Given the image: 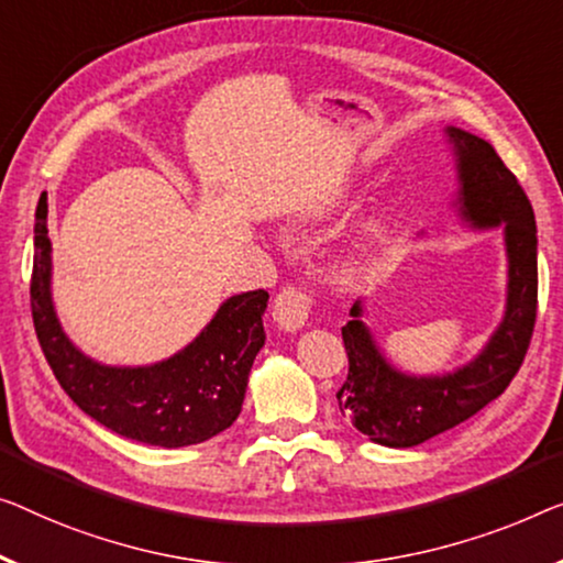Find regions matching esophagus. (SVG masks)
Returning a JSON list of instances; mask_svg holds the SVG:
<instances>
[{
  "instance_id": "obj_1",
  "label": "esophagus",
  "mask_w": 563,
  "mask_h": 563,
  "mask_svg": "<svg viewBox=\"0 0 563 563\" xmlns=\"http://www.w3.org/2000/svg\"><path fill=\"white\" fill-rule=\"evenodd\" d=\"M310 308H313V296L308 290L288 285L278 292L273 303V321L278 323L280 331H298L303 329Z\"/></svg>"
}]
</instances>
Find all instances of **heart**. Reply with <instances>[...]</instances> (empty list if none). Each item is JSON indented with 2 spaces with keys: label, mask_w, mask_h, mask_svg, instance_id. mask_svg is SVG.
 Returning <instances> with one entry per match:
<instances>
[{
  "label": "heart",
  "mask_w": 563,
  "mask_h": 563,
  "mask_svg": "<svg viewBox=\"0 0 563 563\" xmlns=\"http://www.w3.org/2000/svg\"><path fill=\"white\" fill-rule=\"evenodd\" d=\"M349 207H354V197L341 195L339 199H331L323 209H349ZM391 232H394V212H391V209L372 217V220L364 224L362 234H358L354 253H351V260L346 263V275L354 278V275H358V273H366L368 267L376 263V260L387 253V247L391 242Z\"/></svg>",
  "instance_id": "heart-1"
}]
</instances>
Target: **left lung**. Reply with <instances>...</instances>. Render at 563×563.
Returning a JSON list of instances; mask_svg holds the SVG:
<instances>
[{
  "label": "left lung",
  "mask_w": 563,
  "mask_h": 563,
  "mask_svg": "<svg viewBox=\"0 0 563 563\" xmlns=\"http://www.w3.org/2000/svg\"><path fill=\"white\" fill-rule=\"evenodd\" d=\"M444 133L455 151L463 220L477 230L503 224L508 253L506 316L481 354L457 372L409 376L376 349L362 321V300H356L351 321L341 329L349 376L335 399L358 432L387 448H415L498 399L523 364L539 308V240L531 201L488 141L452 125Z\"/></svg>",
  "instance_id": "8db88e82"
}]
</instances>
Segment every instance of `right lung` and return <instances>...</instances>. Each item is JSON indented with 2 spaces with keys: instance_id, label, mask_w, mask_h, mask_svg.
Wrapping results in <instances>:
<instances>
[{
  "instance_id": "right-lung-1",
  "label": "right lung",
  "mask_w": 563,
  "mask_h": 563,
  "mask_svg": "<svg viewBox=\"0 0 563 563\" xmlns=\"http://www.w3.org/2000/svg\"><path fill=\"white\" fill-rule=\"evenodd\" d=\"M47 195L35 212V260L30 303L35 333L67 397L121 438L187 448L205 442L238 419L247 376L265 343V290L232 296L187 349L151 366H106L70 343L49 296Z\"/></svg>"
}]
</instances>
